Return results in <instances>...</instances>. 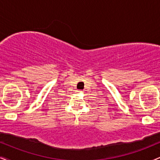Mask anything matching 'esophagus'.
Wrapping results in <instances>:
<instances>
[{"mask_svg":"<svg viewBox=\"0 0 160 160\" xmlns=\"http://www.w3.org/2000/svg\"><path fill=\"white\" fill-rule=\"evenodd\" d=\"M78 92V93H82V92H83V91H82V90H78V91H77Z\"/></svg>","mask_w":160,"mask_h":160,"instance_id":"obj_1","label":"esophagus"}]
</instances>
